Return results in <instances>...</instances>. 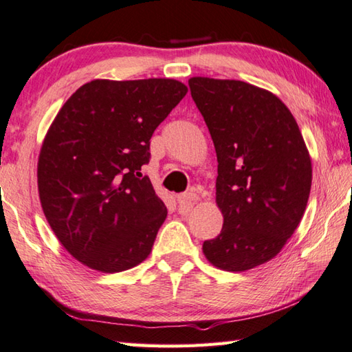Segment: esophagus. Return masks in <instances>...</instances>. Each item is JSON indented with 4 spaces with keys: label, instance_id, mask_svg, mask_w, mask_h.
I'll return each instance as SVG.
<instances>
[{
    "label": "esophagus",
    "instance_id": "obj_1",
    "mask_svg": "<svg viewBox=\"0 0 352 352\" xmlns=\"http://www.w3.org/2000/svg\"><path fill=\"white\" fill-rule=\"evenodd\" d=\"M176 201L179 205H181V207L190 208L191 205L199 201V196L196 193H184V195H179L176 197Z\"/></svg>",
    "mask_w": 352,
    "mask_h": 352
}]
</instances>
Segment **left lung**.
<instances>
[{"label":"left lung","instance_id":"1","mask_svg":"<svg viewBox=\"0 0 352 352\" xmlns=\"http://www.w3.org/2000/svg\"><path fill=\"white\" fill-rule=\"evenodd\" d=\"M188 85L216 148L223 214L204 254L221 270L247 271L277 256L299 227L313 181L309 153L294 116L271 91L202 76Z\"/></svg>","mask_w":352,"mask_h":352}]
</instances>
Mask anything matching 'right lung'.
<instances>
[{
  "mask_svg": "<svg viewBox=\"0 0 352 352\" xmlns=\"http://www.w3.org/2000/svg\"><path fill=\"white\" fill-rule=\"evenodd\" d=\"M187 91L176 79H95L52 122L39 201L58 241L89 268L119 273L148 257L167 207L141 168L156 127Z\"/></svg>",
  "mask_w": 352,
  "mask_h": 352,
  "instance_id": "add662e5",
  "label": "right lung"
}]
</instances>
